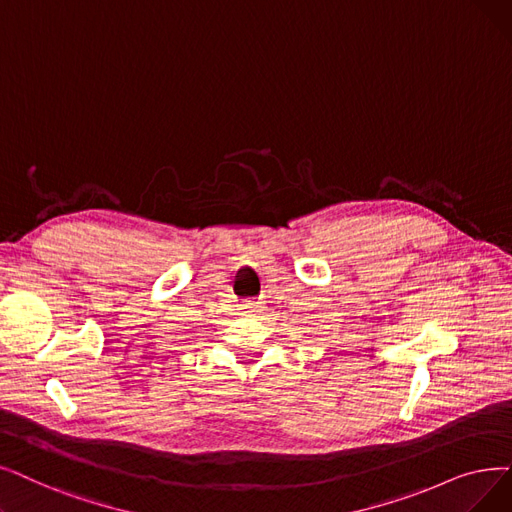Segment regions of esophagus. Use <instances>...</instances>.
Segmentation results:
<instances>
[{"label":"esophagus","instance_id":"esophagus-1","mask_svg":"<svg viewBox=\"0 0 512 512\" xmlns=\"http://www.w3.org/2000/svg\"><path fill=\"white\" fill-rule=\"evenodd\" d=\"M257 307L259 305H255V303H247V305H244V311H247V314H255Z\"/></svg>","mask_w":512,"mask_h":512}]
</instances>
